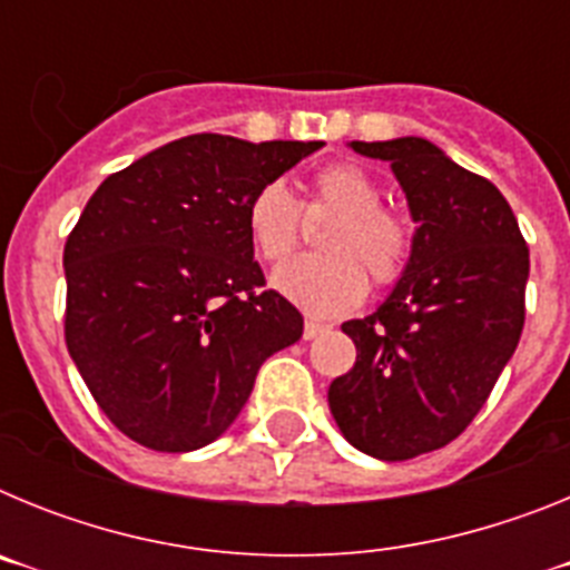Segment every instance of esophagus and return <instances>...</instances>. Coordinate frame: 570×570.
I'll use <instances>...</instances> for the list:
<instances>
[{
  "label": "esophagus",
  "mask_w": 570,
  "mask_h": 570,
  "mask_svg": "<svg viewBox=\"0 0 570 570\" xmlns=\"http://www.w3.org/2000/svg\"><path fill=\"white\" fill-rule=\"evenodd\" d=\"M325 331H328V325H322V322H314V320H305L302 336H305V340H316V336L325 334Z\"/></svg>",
  "instance_id": "obj_1"
}]
</instances>
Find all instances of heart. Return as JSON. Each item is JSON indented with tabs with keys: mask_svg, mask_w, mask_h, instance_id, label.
<instances>
[{
	"mask_svg": "<svg viewBox=\"0 0 570 570\" xmlns=\"http://www.w3.org/2000/svg\"><path fill=\"white\" fill-rule=\"evenodd\" d=\"M311 208L334 210L322 234L325 256H302L274 274V288L311 316H342L367 296V276L387 288L414 256V225L382 205L374 176L354 163H334L311 176ZM250 245L265 262L288 259L299 248V205L282 183L256 188L245 208Z\"/></svg>",
	"mask_w": 570,
	"mask_h": 570,
	"instance_id": "heart-1",
	"label": "heart"
}]
</instances>
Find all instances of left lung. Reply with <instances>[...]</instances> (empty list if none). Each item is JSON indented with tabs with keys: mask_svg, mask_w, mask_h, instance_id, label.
I'll return each instance as SVG.
<instances>
[{
	"mask_svg": "<svg viewBox=\"0 0 570 570\" xmlns=\"http://www.w3.org/2000/svg\"><path fill=\"white\" fill-rule=\"evenodd\" d=\"M394 168L416 223L411 265L365 320L342 325L356 362L328 387L342 436L385 462L471 425L525 325L528 245L505 196L420 136L351 142Z\"/></svg>",
	"mask_w": 570,
	"mask_h": 570,
	"instance_id": "8db88e82",
	"label": "left lung"
}]
</instances>
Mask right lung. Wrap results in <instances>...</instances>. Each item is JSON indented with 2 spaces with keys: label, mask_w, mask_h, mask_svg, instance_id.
Instances as JSON below:
<instances>
[{
  "label": "right lung",
  "mask_w": 570,
  "mask_h": 570,
  "mask_svg": "<svg viewBox=\"0 0 570 570\" xmlns=\"http://www.w3.org/2000/svg\"><path fill=\"white\" fill-rule=\"evenodd\" d=\"M322 142L194 134L116 170L65 242V342L125 436L183 454L228 431L302 314L254 262L245 208Z\"/></svg>",
  "instance_id": "right-lung-1"
}]
</instances>
